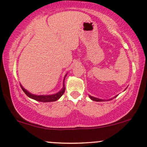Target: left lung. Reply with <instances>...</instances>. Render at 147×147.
<instances>
[{
  "label": "left lung",
  "instance_id": "obj_1",
  "mask_svg": "<svg viewBox=\"0 0 147 147\" xmlns=\"http://www.w3.org/2000/svg\"><path fill=\"white\" fill-rule=\"evenodd\" d=\"M116 96H115V97H116ZM89 97H90V98L92 99V100H94V101H98V102H100V101H103V100H102V99H100V98H95V97H93V96H89ZM113 99V98H112Z\"/></svg>",
  "mask_w": 147,
  "mask_h": 147
}]
</instances>
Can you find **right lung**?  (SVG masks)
<instances>
[{
  "label": "right lung",
  "mask_w": 147,
  "mask_h": 147,
  "mask_svg": "<svg viewBox=\"0 0 147 147\" xmlns=\"http://www.w3.org/2000/svg\"><path fill=\"white\" fill-rule=\"evenodd\" d=\"M65 76H66V75H65ZM65 78H64V80H65ZM64 82H63V88L61 90V91H59L58 93H57V94H55L53 95H34V94H31V93H30L29 92H28L26 89H24V88L22 87V85H20V86H21V88H22L23 91L25 92V94L27 95L28 96H29L30 98H33V99H34V100H38V101H40V102H53V101H55V100H58V99L63 94L65 90V88Z\"/></svg>",
  "instance_id": "add662e5"
}]
</instances>
